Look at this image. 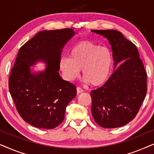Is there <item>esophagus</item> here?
<instances>
[{
  "label": "esophagus",
  "mask_w": 154,
  "mask_h": 154,
  "mask_svg": "<svg viewBox=\"0 0 154 154\" xmlns=\"http://www.w3.org/2000/svg\"><path fill=\"white\" fill-rule=\"evenodd\" d=\"M76 91H77V93H81V92H83V90L82 89V88H81L77 87V88H76Z\"/></svg>",
  "instance_id": "34e87169"
}]
</instances>
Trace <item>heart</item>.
<instances>
[{
  "label": "heart",
  "instance_id": "1",
  "mask_svg": "<svg viewBox=\"0 0 154 154\" xmlns=\"http://www.w3.org/2000/svg\"><path fill=\"white\" fill-rule=\"evenodd\" d=\"M111 66L110 50L89 41L81 42L73 46L69 57L63 58L60 62V68L67 79H73L82 70L84 81L93 86L106 81Z\"/></svg>",
  "mask_w": 154,
  "mask_h": 154
}]
</instances>
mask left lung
Masks as SVG:
<instances>
[{
	"label": "left lung",
	"instance_id": "8db88e82",
	"mask_svg": "<svg viewBox=\"0 0 154 154\" xmlns=\"http://www.w3.org/2000/svg\"><path fill=\"white\" fill-rule=\"evenodd\" d=\"M108 40L112 50L113 72L106 83L92 90L94 120L105 128H119L136 116L146 97V73L137 48L116 30H92Z\"/></svg>",
	"mask_w": 154,
	"mask_h": 154
}]
</instances>
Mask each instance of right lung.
I'll return each mask as SVG.
<instances>
[{
  "mask_svg": "<svg viewBox=\"0 0 154 154\" xmlns=\"http://www.w3.org/2000/svg\"><path fill=\"white\" fill-rule=\"evenodd\" d=\"M78 33L71 29L42 31L19 50L9 78V90L17 110L27 123L52 129L64 119L76 88L60 76L63 48ZM38 62L46 64L41 71L31 69Z\"/></svg>",
  "mask_w": 154,
  "mask_h": 154,
  "instance_id": "obj_1",
  "label": "right lung"
}]
</instances>
